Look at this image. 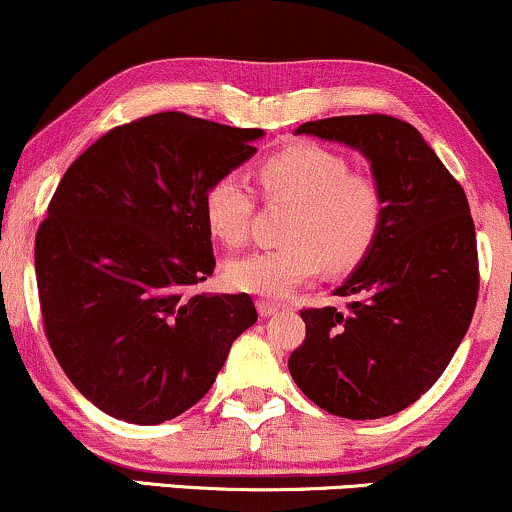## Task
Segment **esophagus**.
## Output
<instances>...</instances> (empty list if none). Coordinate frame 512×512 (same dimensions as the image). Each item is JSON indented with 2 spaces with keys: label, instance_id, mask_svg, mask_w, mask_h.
Returning <instances> with one entry per match:
<instances>
[{
  "label": "esophagus",
  "instance_id": "1",
  "mask_svg": "<svg viewBox=\"0 0 512 512\" xmlns=\"http://www.w3.org/2000/svg\"><path fill=\"white\" fill-rule=\"evenodd\" d=\"M281 305L279 303H269V301H257V313H260L262 317H269L274 313H279Z\"/></svg>",
  "mask_w": 512,
  "mask_h": 512
}]
</instances>
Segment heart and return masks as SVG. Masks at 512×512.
I'll return each mask as SVG.
<instances>
[{
    "label": "heart",
    "instance_id": "1",
    "mask_svg": "<svg viewBox=\"0 0 512 512\" xmlns=\"http://www.w3.org/2000/svg\"><path fill=\"white\" fill-rule=\"evenodd\" d=\"M262 192L293 204L284 240L289 245L255 250L226 262L231 289L252 296L281 298L322 267L349 272L380 236L385 199L363 175H351L346 158L315 144H293L257 166ZM255 195L245 175L223 173L204 192V219L226 245L248 238Z\"/></svg>",
    "mask_w": 512,
    "mask_h": 512
}]
</instances>
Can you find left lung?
<instances>
[{
	"mask_svg": "<svg viewBox=\"0 0 512 512\" xmlns=\"http://www.w3.org/2000/svg\"><path fill=\"white\" fill-rule=\"evenodd\" d=\"M296 134L361 151L385 199L375 245L339 286L346 310H301L291 378L320 409L383 419L431 390L472 322L477 233L462 185L419 129L390 115L305 122Z\"/></svg>",
	"mask_w": 512,
	"mask_h": 512,
	"instance_id": "obj_1",
	"label": "left lung"
}]
</instances>
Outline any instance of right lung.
Instances as JSON below:
<instances>
[{"label": "right lung", "mask_w": 512, "mask_h": 512, "mask_svg": "<svg viewBox=\"0 0 512 512\" xmlns=\"http://www.w3.org/2000/svg\"><path fill=\"white\" fill-rule=\"evenodd\" d=\"M262 129L156 113L103 134L62 175L35 236L52 354L105 414L175 419L257 322L248 293H195L216 267L204 192Z\"/></svg>", "instance_id": "obj_1"}]
</instances>
